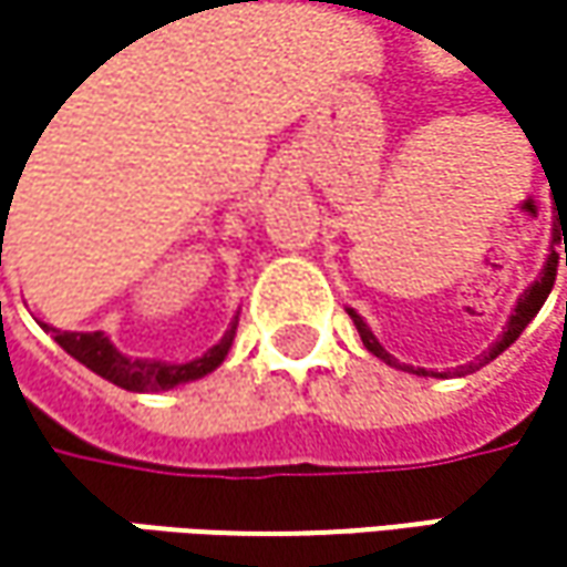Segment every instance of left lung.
<instances>
[{
	"mask_svg": "<svg viewBox=\"0 0 567 567\" xmlns=\"http://www.w3.org/2000/svg\"><path fill=\"white\" fill-rule=\"evenodd\" d=\"M567 262V259H565ZM555 272H558V252L551 249V256L545 259V266H542V272H538V279L528 285L522 295H518V301H515V311L509 315V321H506V328H503V334L496 338V344L489 348V351H483V358H476V361H470L466 368H460L456 374L463 378V374H473V371H480V368H486L489 361H496L509 344H515V338L525 331V324L538 315V308L545 305V298H548V291H551V285H555ZM348 315H351V321H354V328H358V334H361V341H364V348L374 354V358H381L384 364H391V368H400L396 364L394 354H388L384 351V344L374 338V331L368 328V321L354 311V308H348ZM406 371H413V368H406ZM413 374H420V378H443V374H436V371H423V368H416Z\"/></svg>",
	"mask_w": 567,
	"mask_h": 567,
	"instance_id": "left-lung-1",
	"label": "left lung"
}]
</instances>
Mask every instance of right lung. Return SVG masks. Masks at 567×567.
<instances>
[{"label": "right lung", "instance_id": "add662e5", "mask_svg": "<svg viewBox=\"0 0 567 567\" xmlns=\"http://www.w3.org/2000/svg\"><path fill=\"white\" fill-rule=\"evenodd\" d=\"M2 219H9V213H2ZM2 236H6V229H2ZM39 324L55 338L74 361H81L97 378H104V381H111V384H117L124 391H134V394H151V391H173L179 384H189V381H199V378L213 374L226 361V354L233 348V338H236V328H239V311L233 315L226 334L213 348H206L199 358L183 361V364L157 361V358H127L124 351H117L111 344V338L104 331H61L55 324H45V321H39Z\"/></svg>", "mask_w": 567, "mask_h": 567}]
</instances>
